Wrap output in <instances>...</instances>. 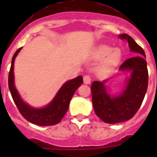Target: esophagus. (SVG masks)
Returning a JSON list of instances; mask_svg holds the SVG:
<instances>
[{
  "label": "esophagus",
  "mask_w": 157,
  "mask_h": 157,
  "mask_svg": "<svg viewBox=\"0 0 157 157\" xmlns=\"http://www.w3.org/2000/svg\"><path fill=\"white\" fill-rule=\"evenodd\" d=\"M83 81H84V83H85V84H90L91 82L90 75H86L83 77Z\"/></svg>",
  "instance_id": "obj_1"
}]
</instances>
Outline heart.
Segmentation results:
<instances>
[{
    "mask_svg": "<svg viewBox=\"0 0 157 157\" xmlns=\"http://www.w3.org/2000/svg\"><path fill=\"white\" fill-rule=\"evenodd\" d=\"M105 57L106 58L98 67V71L101 74H107L110 72L120 62L122 57L121 50L119 48L113 49L112 47L105 45H101L97 47L94 52V59H103Z\"/></svg>",
    "mask_w": 157,
    "mask_h": 157,
    "instance_id": "b5f03b06",
    "label": "heart"
}]
</instances>
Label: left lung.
Returning a JSON list of instances; mask_svg holds the SVG:
<instances>
[{"label":"left lung","instance_id":"obj_1","mask_svg":"<svg viewBox=\"0 0 157 157\" xmlns=\"http://www.w3.org/2000/svg\"><path fill=\"white\" fill-rule=\"evenodd\" d=\"M120 38L128 42L129 48L135 55L123 62L120 70L130 71L125 90L118 96H111L107 92L103 82L94 81L91 85L92 102L96 115L107 123H118L130 120L138 112L148 88L149 74L143 48L127 34Z\"/></svg>","mask_w":157,"mask_h":157}]
</instances>
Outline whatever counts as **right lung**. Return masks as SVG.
<instances>
[{
	"label": "right lung",
	"instance_id": "obj_1",
	"mask_svg": "<svg viewBox=\"0 0 157 157\" xmlns=\"http://www.w3.org/2000/svg\"><path fill=\"white\" fill-rule=\"evenodd\" d=\"M22 48L17 49L12 56V64L8 74V88L12 99L19 109L20 114L29 121L39 126H52L61 121L69 108V103L75 92L82 84V76L67 81L62 86L54 99L46 107L42 109H34L26 104L22 100L14 84V61Z\"/></svg>",
	"mask_w": 157,
	"mask_h": 157
}]
</instances>
